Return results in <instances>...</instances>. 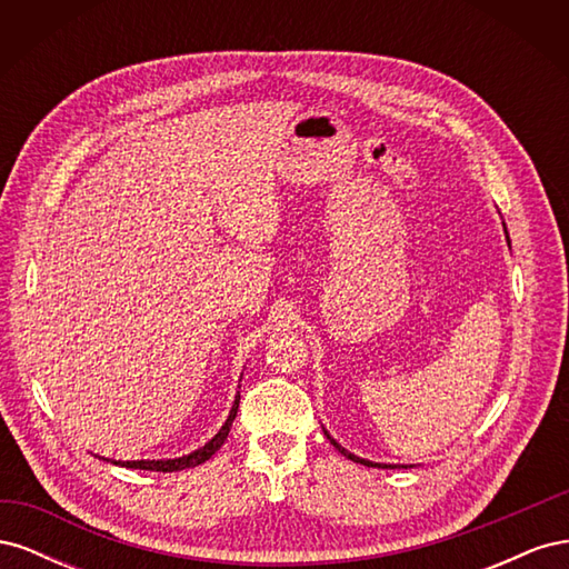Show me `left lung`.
<instances>
[{
    "instance_id": "left-lung-1",
    "label": "left lung",
    "mask_w": 569,
    "mask_h": 569,
    "mask_svg": "<svg viewBox=\"0 0 569 569\" xmlns=\"http://www.w3.org/2000/svg\"><path fill=\"white\" fill-rule=\"evenodd\" d=\"M506 228V226H503ZM506 234H508V230H506ZM327 435V432H325ZM327 439H330V443L335 446V449L341 453V456H347L349 460H353V462H360V465H368V468H408V465H387V462H372V460H366V458H358V456H353V453H349L347 449H343V446H339L330 435H327Z\"/></svg>"
}]
</instances>
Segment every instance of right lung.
Listing matches in <instances>:
<instances>
[{
    "label": "right lung",
    "instance_id": "obj_1",
    "mask_svg": "<svg viewBox=\"0 0 569 569\" xmlns=\"http://www.w3.org/2000/svg\"><path fill=\"white\" fill-rule=\"evenodd\" d=\"M237 408H239V391L234 396V403L230 408V416L226 420V425H222L218 429V435L209 441L203 443L201 449L192 451L189 456H182V458H170V460H111L113 465H120V468H132V470H151V472H178V470H187V468H197V465L209 460L222 443H226L228 435H230V427H232V420L237 418Z\"/></svg>",
    "mask_w": 569,
    "mask_h": 569
}]
</instances>
